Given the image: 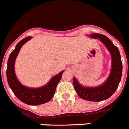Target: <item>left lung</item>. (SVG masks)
<instances>
[{"label": "left lung", "instance_id": "1", "mask_svg": "<svg viewBox=\"0 0 129 129\" xmlns=\"http://www.w3.org/2000/svg\"><path fill=\"white\" fill-rule=\"evenodd\" d=\"M90 37L100 39L111 53L112 69L110 74L102 86L95 88L83 87L74 78L73 79V83L77 94L80 98L88 101L100 102L110 98L116 90L121 80L122 65L118 47L112 43L108 37L98 33H93L90 35Z\"/></svg>", "mask_w": 129, "mask_h": 129}]
</instances>
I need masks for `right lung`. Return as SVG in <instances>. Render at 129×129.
<instances>
[{"label": "right lung", "mask_w": 129, "mask_h": 129, "mask_svg": "<svg viewBox=\"0 0 129 129\" xmlns=\"http://www.w3.org/2000/svg\"><path fill=\"white\" fill-rule=\"evenodd\" d=\"M31 39V37H27L19 41L10 54L7 63V78L10 88L19 100L29 105H39L51 100L64 71L53 77L47 84L41 88H29L21 84L15 76V61L21 47Z\"/></svg>", "instance_id": "right-lung-1"}]
</instances>
